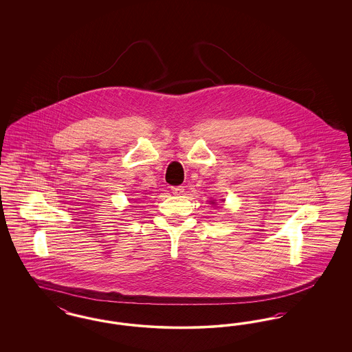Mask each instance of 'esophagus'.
<instances>
[{
	"instance_id": "34e87169",
	"label": "esophagus",
	"mask_w": 352,
	"mask_h": 352,
	"mask_svg": "<svg viewBox=\"0 0 352 352\" xmlns=\"http://www.w3.org/2000/svg\"><path fill=\"white\" fill-rule=\"evenodd\" d=\"M171 192L174 195H182L184 192V186H173L171 187Z\"/></svg>"
}]
</instances>
